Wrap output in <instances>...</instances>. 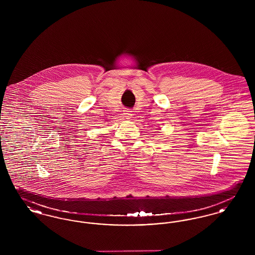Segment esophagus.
Listing matches in <instances>:
<instances>
[{"label": "esophagus", "mask_w": 255, "mask_h": 255, "mask_svg": "<svg viewBox=\"0 0 255 255\" xmlns=\"http://www.w3.org/2000/svg\"><path fill=\"white\" fill-rule=\"evenodd\" d=\"M123 116H124V118H126V119H131L132 116H133V113H132V111L130 109L124 110V111H123Z\"/></svg>", "instance_id": "obj_1"}]
</instances>
